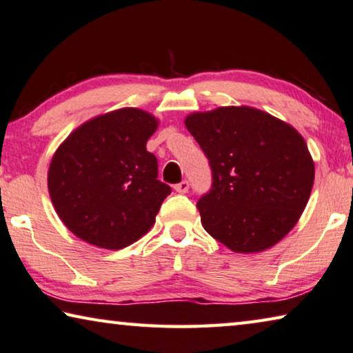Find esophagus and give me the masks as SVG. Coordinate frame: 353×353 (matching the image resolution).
Instances as JSON below:
<instances>
[{"mask_svg": "<svg viewBox=\"0 0 353 353\" xmlns=\"http://www.w3.org/2000/svg\"><path fill=\"white\" fill-rule=\"evenodd\" d=\"M175 190L178 194H186L188 190H189V183L184 180V181H181V183H178V184H175Z\"/></svg>", "mask_w": 353, "mask_h": 353, "instance_id": "esophagus-1", "label": "esophagus"}]
</instances>
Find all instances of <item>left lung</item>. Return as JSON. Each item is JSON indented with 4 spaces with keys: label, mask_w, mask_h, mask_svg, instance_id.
<instances>
[{
    "label": "left lung",
    "mask_w": 353,
    "mask_h": 353,
    "mask_svg": "<svg viewBox=\"0 0 353 353\" xmlns=\"http://www.w3.org/2000/svg\"><path fill=\"white\" fill-rule=\"evenodd\" d=\"M210 161L212 184L197 208L212 238L236 253L275 245L308 203L314 163L303 137L248 106L194 112L184 120Z\"/></svg>",
    "instance_id": "1"
}]
</instances>
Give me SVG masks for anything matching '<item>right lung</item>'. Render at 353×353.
Masks as SVG:
<instances>
[{"instance_id":"add662e5","label":"right lung","mask_w":353,"mask_h":353,"mask_svg":"<svg viewBox=\"0 0 353 353\" xmlns=\"http://www.w3.org/2000/svg\"><path fill=\"white\" fill-rule=\"evenodd\" d=\"M156 128L152 114L123 108L83 123L56 150L50 197L74 236L119 250L153 227L172 192L158 180L156 156L147 152Z\"/></svg>"}]
</instances>
